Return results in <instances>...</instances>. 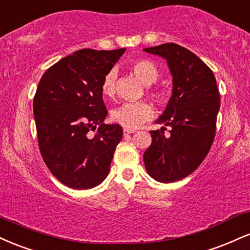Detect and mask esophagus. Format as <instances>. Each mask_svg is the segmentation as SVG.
<instances>
[{
  "label": "esophagus",
  "mask_w": 250,
  "mask_h": 250,
  "mask_svg": "<svg viewBox=\"0 0 250 250\" xmlns=\"http://www.w3.org/2000/svg\"><path fill=\"white\" fill-rule=\"evenodd\" d=\"M123 131H124V136H127V134L134 133V132H136L134 130H132V128H127V127H125Z\"/></svg>",
  "instance_id": "esophagus-1"
}]
</instances>
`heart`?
<instances>
[{"mask_svg":"<svg viewBox=\"0 0 250 250\" xmlns=\"http://www.w3.org/2000/svg\"><path fill=\"white\" fill-rule=\"evenodd\" d=\"M132 71L144 84L151 85L157 82L159 78L160 71L158 66L152 61L148 60H137L132 63ZM116 82L117 71L114 69L110 70L102 83V92L106 97H112L116 93ZM149 95L157 102L158 104H165L167 102V93L164 90L149 89ZM153 114V108L146 102H128L119 105L113 108L111 117L114 122L127 128H136L140 126L146 120H148Z\"/></svg>","mask_w":250,"mask_h":250,"instance_id":"b5f03b06","label":"heart"}]
</instances>
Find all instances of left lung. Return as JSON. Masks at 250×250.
Listing matches in <instances>:
<instances>
[{
	"label": "left lung",
	"mask_w": 250,
	"mask_h": 250,
	"mask_svg": "<svg viewBox=\"0 0 250 250\" xmlns=\"http://www.w3.org/2000/svg\"><path fill=\"white\" fill-rule=\"evenodd\" d=\"M167 61L173 92L158 124L171 126L151 131L152 144L144 153L146 171L160 183H174L200 166L216 131L220 92L215 76L200 58L175 43L144 49Z\"/></svg>",
	"instance_id": "1"
}]
</instances>
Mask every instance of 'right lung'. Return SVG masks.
Instances as JSON below:
<instances>
[{
    "mask_svg": "<svg viewBox=\"0 0 250 250\" xmlns=\"http://www.w3.org/2000/svg\"><path fill=\"white\" fill-rule=\"evenodd\" d=\"M124 51L78 50L50 66L38 83L34 116L41 154L54 177L70 188L98 186L110 171L123 128L103 123L107 110L102 83Z\"/></svg>",
    "mask_w": 250,
    "mask_h": 250,
    "instance_id": "add662e5",
    "label": "right lung"
}]
</instances>
